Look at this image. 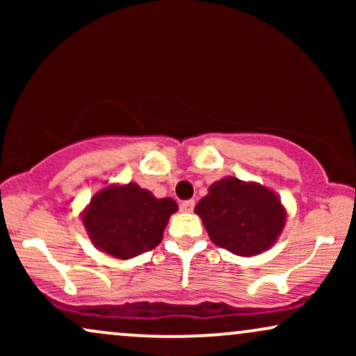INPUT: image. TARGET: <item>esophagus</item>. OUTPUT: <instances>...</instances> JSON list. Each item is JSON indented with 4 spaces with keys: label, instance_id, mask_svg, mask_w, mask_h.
I'll return each mask as SVG.
<instances>
[{
    "label": "esophagus",
    "instance_id": "34e87169",
    "mask_svg": "<svg viewBox=\"0 0 356 356\" xmlns=\"http://www.w3.org/2000/svg\"><path fill=\"white\" fill-rule=\"evenodd\" d=\"M194 201H192V199H189V201H182L181 204H179V207H181V211L182 212H192L194 211Z\"/></svg>",
    "mask_w": 356,
    "mask_h": 356
}]
</instances>
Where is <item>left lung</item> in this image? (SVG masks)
<instances>
[{
    "instance_id": "left-lung-1",
    "label": "left lung",
    "mask_w": 356,
    "mask_h": 356,
    "mask_svg": "<svg viewBox=\"0 0 356 356\" xmlns=\"http://www.w3.org/2000/svg\"><path fill=\"white\" fill-rule=\"evenodd\" d=\"M209 238L239 256H254L275 243L284 226V209L275 192L236 177L214 182L195 206Z\"/></svg>"
}]
</instances>
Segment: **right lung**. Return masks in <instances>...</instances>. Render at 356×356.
Segmentation results:
<instances>
[{
  "instance_id": "add662e5",
  "label": "right lung",
  "mask_w": 356,
  "mask_h": 356,
  "mask_svg": "<svg viewBox=\"0 0 356 356\" xmlns=\"http://www.w3.org/2000/svg\"><path fill=\"white\" fill-rule=\"evenodd\" d=\"M177 211L174 199H155L137 184L107 187L90 201L83 226L97 248L129 259L150 251L162 241L167 220Z\"/></svg>"
}]
</instances>
